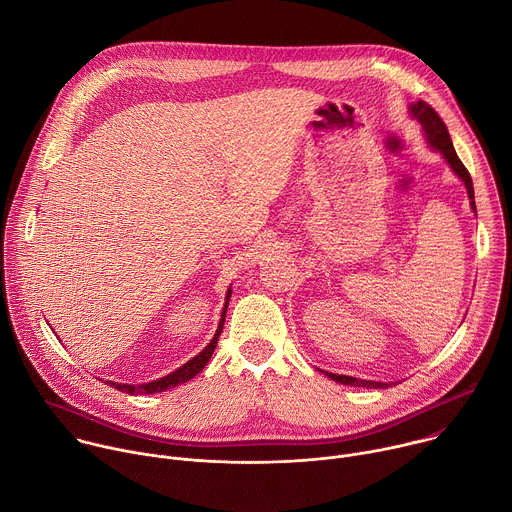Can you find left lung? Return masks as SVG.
<instances>
[{"mask_svg": "<svg viewBox=\"0 0 512 512\" xmlns=\"http://www.w3.org/2000/svg\"><path fill=\"white\" fill-rule=\"evenodd\" d=\"M409 113L413 119H417L421 123V129L425 133V139L429 143V148L437 154H442V158L448 162V166L452 168V172L464 182L468 198H470V208L476 212V202H474V186H472V178L466 170V166L460 162L456 150H454V143L450 139L448 127L446 123L440 119L427 103L417 101L409 105ZM328 379L342 383V385H350V387H369V389H387L391 387V383H379V381H367V379H356V377H348V375H334V373H326L322 371Z\"/></svg>", "mask_w": 512, "mask_h": 512, "instance_id": "left-lung-1", "label": "left lung"}]
</instances>
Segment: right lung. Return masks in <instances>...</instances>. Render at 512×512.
<instances>
[{"label":"right lung","instance_id":"add662e5","mask_svg":"<svg viewBox=\"0 0 512 512\" xmlns=\"http://www.w3.org/2000/svg\"><path fill=\"white\" fill-rule=\"evenodd\" d=\"M231 294H233V289L229 287V289H227V298H225V308H223V312H221V322H218V328H216L212 340H210L196 356H192L188 362H184L180 369H176L174 373H170V375H166V377H162V379H158V381L143 383V385H127V383H113V381H107V383H109L113 389L123 391V393H129V395H154V393H162V391H166V389H174V387H178V385H182V383L194 379V377L206 367V362L210 360V356H212V352H214V348H216L218 336H221V332H223V324H225V316H227V308H229Z\"/></svg>","mask_w":512,"mask_h":512}]
</instances>
